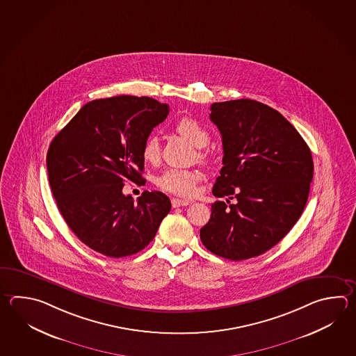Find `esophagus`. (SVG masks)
<instances>
[{"instance_id": "1", "label": "esophagus", "mask_w": 356, "mask_h": 356, "mask_svg": "<svg viewBox=\"0 0 356 356\" xmlns=\"http://www.w3.org/2000/svg\"><path fill=\"white\" fill-rule=\"evenodd\" d=\"M171 204H172V207L174 208H179V207H186V205H189V200H182V199H177V197H174L172 200H171Z\"/></svg>"}]
</instances>
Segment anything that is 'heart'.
Here are the masks:
<instances>
[{
  "label": "heart",
  "mask_w": 356,
  "mask_h": 356,
  "mask_svg": "<svg viewBox=\"0 0 356 356\" xmlns=\"http://www.w3.org/2000/svg\"><path fill=\"white\" fill-rule=\"evenodd\" d=\"M175 129L197 148H203L209 142V133L194 119L184 118L175 125ZM142 157L149 163H154L160 159V143L154 134L148 136L143 142ZM199 157L205 160L203 152H199ZM202 174L194 168H167L157 177L156 182L161 189L167 193L182 197H191L195 195Z\"/></svg>",
  "instance_id": "heart-1"
}]
</instances>
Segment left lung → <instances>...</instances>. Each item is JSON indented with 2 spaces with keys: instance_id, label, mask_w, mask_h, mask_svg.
I'll return each instance as SVG.
<instances>
[{
  "instance_id": "obj_1",
  "label": "left lung",
  "mask_w": 356,
  "mask_h": 356,
  "mask_svg": "<svg viewBox=\"0 0 356 356\" xmlns=\"http://www.w3.org/2000/svg\"><path fill=\"white\" fill-rule=\"evenodd\" d=\"M211 120L222 134L223 167L200 240L211 252L241 261L266 252L297 223L313 179L312 153L279 111L251 99L214 102Z\"/></svg>"
}]
</instances>
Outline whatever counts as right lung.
I'll return each instance as SVG.
<instances>
[{
	"label": "right lung",
	"instance_id": "right-lung-1",
	"mask_svg": "<svg viewBox=\"0 0 356 356\" xmlns=\"http://www.w3.org/2000/svg\"><path fill=\"white\" fill-rule=\"evenodd\" d=\"M168 110L145 96L99 99L51 140L47 168L59 213L99 254L118 259L142 251L171 211L161 191H145L137 202L123 194L127 180L145 184L142 145Z\"/></svg>",
	"mask_w": 356,
	"mask_h": 356
}]
</instances>
